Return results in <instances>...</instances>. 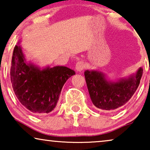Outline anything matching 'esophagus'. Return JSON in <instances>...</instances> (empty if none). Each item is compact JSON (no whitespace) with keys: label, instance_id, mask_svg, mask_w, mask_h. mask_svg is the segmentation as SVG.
Here are the masks:
<instances>
[{"label":"esophagus","instance_id":"obj_1","mask_svg":"<svg viewBox=\"0 0 150 150\" xmlns=\"http://www.w3.org/2000/svg\"><path fill=\"white\" fill-rule=\"evenodd\" d=\"M85 67V65L83 61H78L76 65V69L78 71H83Z\"/></svg>","mask_w":150,"mask_h":150}]
</instances>
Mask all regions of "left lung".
Here are the masks:
<instances>
[{
  "label": "left lung",
  "mask_w": 150,
  "mask_h": 150,
  "mask_svg": "<svg viewBox=\"0 0 150 150\" xmlns=\"http://www.w3.org/2000/svg\"><path fill=\"white\" fill-rule=\"evenodd\" d=\"M143 74L139 68L135 75L118 82H109L102 72L85 71L90 98L94 106L104 110L119 109L128 102L137 91Z\"/></svg>",
  "instance_id": "1"
}]
</instances>
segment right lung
<instances>
[{
	"label": "right lung",
	"mask_w": 150,
	"mask_h": 150,
	"mask_svg": "<svg viewBox=\"0 0 150 150\" xmlns=\"http://www.w3.org/2000/svg\"><path fill=\"white\" fill-rule=\"evenodd\" d=\"M74 74V71L64 66L40 70L26 62L21 47H14L10 69L12 87L20 103L35 114L54 110L63 85Z\"/></svg>",
	"instance_id": "right-lung-1"
}]
</instances>
